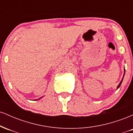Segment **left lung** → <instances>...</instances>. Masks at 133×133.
I'll list each match as a JSON object with an SVG mask.
<instances>
[{
	"mask_svg": "<svg viewBox=\"0 0 133 133\" xmlns=\"http://www.w3.org/2000/svg\"><path fill=\"white\" fill-rule=\"evenodd\" d=\"M124 74H125V69H124V75H123V79H122V80L121 81V82H119V84H118V86H117V89H118L120 87V86H121V83H122V82H123V78H124Z\"/></svg>",
	"mask_w": 133,
	"mask_h": 133,
	"instance_id": "1",
	"label": "left lung"
}]
</instances>
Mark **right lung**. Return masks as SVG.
<instances>
[{"label": "right lung", "instance_id": "add662e5", "mask_svg": "<svg viewBox=\"0 0 133 133\" xmlns=\"http://www.w3.org/2000/svg\"><path fill=\"white\" fill-rule=\"evenodd\" d=\"M42 97H41V98H42ZM41 98H39V99H41ZM37 99H36V100H35V101H37Z\"/></svg>", "mask_w": 133, "mask_h": 133}]
</instances>
